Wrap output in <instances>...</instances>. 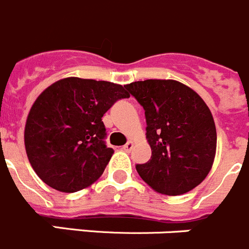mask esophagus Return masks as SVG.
<instances>
[{
	"mask_svg": "<svg viewBox=\"0 0 249 249\" xmlns=\"http://www.w3.org/2000/svg\"><path fill=\"white\" fill-rule=\"evenodd\" d=\"M134 147V142L133 141H127L126 144L124 145V146H123V150H124L125 152H130L131 151V149H133Z\"/></svg>",
	"mask_w": 249,
	"mask_h": 249,
	"instance_id": "1",
	"label": "esophagus"
}]
</instances>
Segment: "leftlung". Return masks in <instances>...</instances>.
<instances>
[{"instance_id":"8db88e82","label":"left lung","mask_w":249,"mask_h":249,"mask_svg":"<svg viewBox=\"0 0 249 249\" xmlns=\"http://www.w3.org/2000/svg\"><path fill=\"white\" fill-rule=\"evenodd\" d=\"M144 108L151 159L136 165L156 192L178 196L200 185L213 163L217 133L211 110L178 80L147 79L124 86Z\"/></svg>"}]
</instances>
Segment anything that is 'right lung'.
<instances>
[{
  "label": "right lung",
  "mask_w": 249,
  "mask_h": 249,
  "mask_svg": "<svg viewBox=\"0 0 249 249\" xmlns=\"http://www.w3.org/2000/svg\"><path fill=\"white\" fill-rule=\"evenodd\" d=\"M130 95L120 84L64 78L33 103L24 127V146L33 170L60 192H77L102 176L114 150L105 145L102 118Z\"/></svg>",
  "instance_id": "right-lung-1"
}]
</instances>
